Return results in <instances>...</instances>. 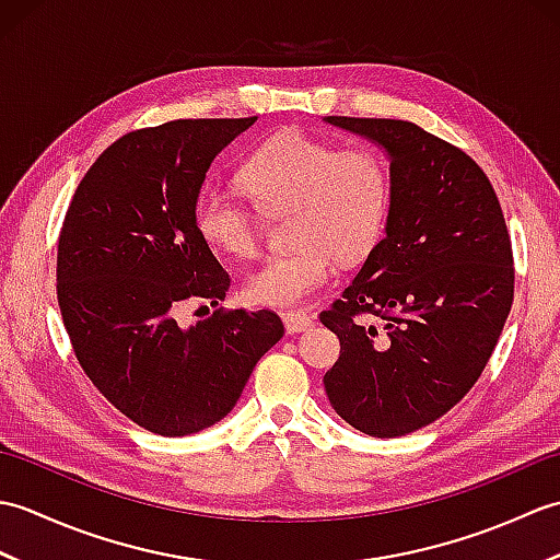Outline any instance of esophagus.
I'll use <instances>...</instances> for the list:
<instances>
[{
  "label": "esophagus",
  "instance_id": "1",
  "mask_svg": "<svg viewBox=\"0 0 560 560\" xmlns=\"http://www.w3.org/2000/svg\"><path fill=\"white\" fill-rule=\"evenodd\" d=\"M281 317H283V325H287L289 335H299V331H305L315 325L313 315H307L303 311H283Z\"/></svg>",
  "mask_w": 560,
  "mask_h": 560
}]
</instances>
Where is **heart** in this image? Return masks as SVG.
Listing matches in <instances>:
<instances>
[{"instance_id": "obj_1", "label": "heart", "mask_w": 560, "mask_h": 560, "mask_svg": "<svg viewBox=\"0 0 560 560\" xmlns=\"http://www.w3.org/2000/svg\"><path fill=\"white\" fill-rule=\"evenodd\" d=\"M255 207L223 189H205L195 207L197 231L211 249L255 257L261 213L287 217V253L249 271L245 299L255 305H293L323 291L337 277L339 257H365L385 231L392 177L383 153L371 147L341 149L301 129L265 141L241 168Z\"/></svg>"}]
</instances>
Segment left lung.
I'll return each mask as SVG.
<instances>
[{
	"label": "left lung",
	"mask_w": 560,
	"mask_h": 560,
	"mask_svg": "<svg viewBox=\"0 0 560 560\" xmlns=\"http://www.w3.org/2000/svg\"><path fill=\"white\" fill-rule=\"evenodd\" d=\"M389 156L385 237L319 313L339 337L325 375L355 431L397 438L438 421L483 373L513 307V245L479 163L407 120L329 115Z\"/></svg>",
	"instance_id": "1"
}]
</instances>
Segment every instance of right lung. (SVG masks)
<instances>
[{"label": "right lung", "mask_w": 560, "mask_h": 560, "mask_svg": "<svg viewBox=\"0 0 560 560\" xmlns=\"http://www.w3.org/2000/svg\"><path fill=\"white\" fill-rule=\"evenodd\" d=\"M257 117L173 120L105 149L79 183L57 243V303L83 373L117 411L165 438L221 421L283 337L271 311H213L231 277L195 223L217 153ZM207 307V305H205Z\"/></svg>", "instance_id": "add662e5"}]
</instances>
